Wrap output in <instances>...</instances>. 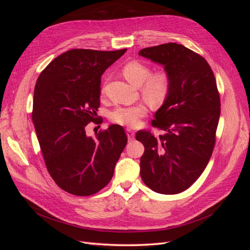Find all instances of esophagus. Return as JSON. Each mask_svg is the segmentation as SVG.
<instances>
[{
  "label": "esophagus",
  "instance_id": "esophagus-1",
  "mask_svg": "<svg viewBox=\"0 0 250 250\" xmlns=\"http://www.w3.org/2000/svg\"><path fill=\"white\" fill-rule=\"evenodd\" d=\"M126 134H127V138L129 141H132L134 139V131L132 129H130V128H127L126 129Z\"/></svg>",
  "mask_w": 250,
  "mask_h": 250
}]
</instances>
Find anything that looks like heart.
I'll return each instance as SVG.
<instances>
[{
    "label": "heart",
    "instance_id": "heart-1",
    "mask_svg": "<svg viewBox=\"0 0 250 250\" xmlns=\"http://www.w3.org/2000/svg\"><path fill=\"white\" fill-rule=\"evenodd\" d=\"M122 73L128 82L140 87L144 99L154 106H160L171 92L172 80L170 74L166 70L151 73L150 66L146 63L133 60L126 63ZM104 92V89H102ZM147 115V107L144 104H135L131 106H118L113 109L109 118L113 123L134 127L140 120Z\"/></svg>",
    "mask_w": 250,
    "mask_h": 250
}]
</instances>
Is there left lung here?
Wrapping results in <instances>:
<instances>
[{"label": "left lung", "mask_w": 250, "mask_h": 250, "mask_svg": "<svg viewBox=\"0 0 250 250\" xmlns=\"http://www.w3.org/2000/svg\"><path fill=\"white\" fill-rule=\"evenodd\" d=\"M139 55L162 64L172 80L171 92L154 113L155 138L140 130L135 139L145 151L141 177L151 190L178 194L190 188L213 153L220 118V96L209 64L202 56L175 42L145 48Z\"/></svg>", "instance_id": "8db88e82"}]
</instances>
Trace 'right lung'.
<instances>
[{
    "label": "right lung",
    "instance_id": "obj_1",
    "mask_svg": "<svg viewBox=\"0 0 250 250\" xmlns=\"http://www.w3.org/2000/svg\"><path fill=\"white\" fill-rule=\"evenodd\" d=\"M126 51H66L36 81L32 121L37 140L51 177L67 193L89 196L102 190L126 146L120 125L95 138L85 132L100 106L102 74Z\"/></svg>",
    "mask_w": 250,
    "mask_h": 250
}]
</instances>
